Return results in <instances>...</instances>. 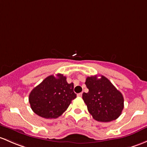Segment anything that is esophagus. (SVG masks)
Segmentation results:
<instances>
[{"instance_id": "esophagus-1", "label": "esophagus", "mask_w": 147, "mask_h": 147, "mask_svg": "<svg viewBox=\"0 0 147 147\" xmlns=\"http://www.w3.org/2000/svg\"><path fill=\"white\" fill-rule=\"evenodd\" d=\"M82 93H79V94H78V96L82 97Z\"/></svg>"}]
</instances>
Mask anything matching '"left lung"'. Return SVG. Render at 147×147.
I'll return each instance as SVG.
<instances>
[{
  "instance_id": "left-lung-1",
  "label": "left lung",
  "mask_w": 147,
  "mask_h": 147,
  "mask_svg": "<svg viewBox=\"0 0 147 147\" xmlns=\"http://www.w3.org/2000/svg\"><path fill=\"white\" fill-rule=\"evenodd\" d=\"M85 84L89 92L83 93L82 98L94 119L110 122L120 116L124 108V98L109 79L103 75L99 79L96 75L87 77Z\"/></svg>"
}]
</instances>
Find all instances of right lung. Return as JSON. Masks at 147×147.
Returning a JSON list of instances; mask_svg holds the SVG:
<instances>
[{
  "label": "right lung",
  "instance_id": "1",
  "mask_svg": "<svg viewBox=\"0 0 147 147\" xmlns=\"http://www.w3.org/2000/svg\"><path fill=\"white\" fill-rule=\"evenodd\" d=\"M74 84H68L66 77L50 75L34 88L29 96L31 109L39 116L51 119L61 116L77 97Z\"/></svg>",
  "mask_w": 147,
  "mask_h": 147
}]
</instances>
